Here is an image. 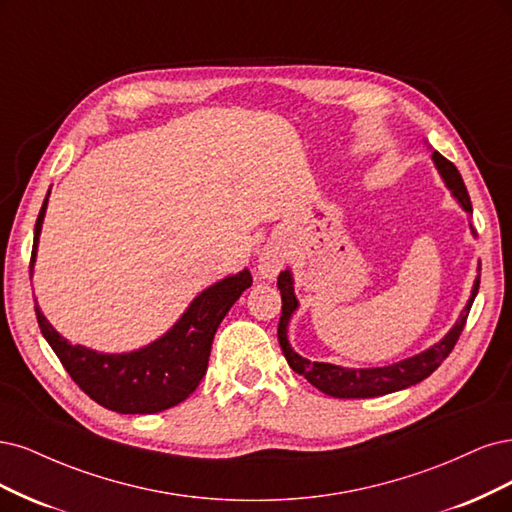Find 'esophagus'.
<instances>
[{
    "label": "esophagus",
    "mask_w": 512,
    "mask_h": 512,
    "mask_svg": "<svg viewBox=\"0 0 512 512\" xmlns=\"http://www.w3.org/2000/svg\"><path fill=\"white\" fill-rule=\"evenodd\" d=\"M285 246L280 242H268L263 246L261 253H259V274L263 278H276V274L280 272V268L285 266Z\"/></svg>",
    "instance_id": "obj_1"
}]
</instances>
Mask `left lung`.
Masks as SVG:
<instances>
[{
  "label": "left lung",
  "instance_id": "left-lung-1",
  "mask_svg": "<svg viewBox=\"0 0 512 512\" xmlns=\"http://www.w3.org/2000/svg\"><path fill=\"white\" fill-rule=\"evenodd\" d=\"M434 161H436V168L440 170L444 183H447V187L451 189L455 200L464 206V210L470 212L472 210L470 195H468V189L464 185V180H461V174L457 172V168L449 159H444L438 151H434ZM276 285L280 289V298H283V312H280V321H278V342H280V349H283V355L287 359V364L293 368V372L302 374L310 385H315L317 389H321L327 395H334V398H376V395H387V393L421 383L423 378L430 376L442 364V361L449 357L455 342L459 340L461 332H464L468 312H470L472 302L478 293V285H481V276H476V280H474L472 295L466 304L464 315L457 319L451 332L444 336L438 344L430 346V349L415 355V357L398 361V364H393V366L361 368V370L323 364V361H308L295 353L287 340L289 319L293 315V310L298 308V300H295L293 280H291L289 270L280 272Z\"/></svg>",
  "mask_w": 512,
  "mask_h": 512
}]
</instances>
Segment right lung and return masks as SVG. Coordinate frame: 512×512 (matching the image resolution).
<instances>
[{
  "label": "right lung",
  "mask_w": 512,
  "mask_h": 512,
  "mask_svg": "<svg viewBox=\"0 0 512 512\" xmlns=\"http://www.w3.org/2000/svg\"><path fill=\"white\" fill-rule=\"evenodd\" d=\"M46 204L48 197L36 221L29 272H34ZM251 285L253 278L249 270L223 278L221 283L197 295L166 336L140 351L123 355H104L87 346L70 344L46 321L38 304L36 319L42 336L53 346L63 368L91 400L121 415H153L187 400L200 385L208 368L217 327L242 291Z\"/></svg>",
  "instance_id": "1"
}]
</instances>
